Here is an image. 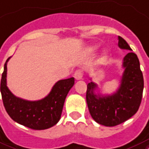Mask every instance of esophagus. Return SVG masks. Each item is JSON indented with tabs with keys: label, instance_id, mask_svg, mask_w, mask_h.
I'll list each match as a JSON object with an SVG mask.
<instances>
[{
	"label": "esophagus",
	"instance_id": "obj_1",
	"mask_svg": "<svg viewBox=\"0 0 149 149\" xmlns=\"http://www.w3.org/2000/svg\"><path fill=\"white\" fill-rule=\"evenodd\" d=\"M74 77H75V79H77V80H79V79H82V77H83L82 71H81L80 70H77L74 73Z\"/></svg>",
	"mask_w": 149,
	"mask_h": 149
}]
</instances>
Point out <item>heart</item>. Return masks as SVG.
<instances>
[{
	"mask_svg": "<svg viewBox=\"0 0 149 149\" xmlns=\"http://www.w3.org/2000/svg\"><path fill=\"white\" fill-rule=\"evenodd\" d=\"M97 49V46H92V47H89V52H95V51H96V50Z\"/></svg>",
	"mask_w": 149,
	"mask_h": 149,
	"instance_id": "1",
	"label": "heart"
}]
</instances>
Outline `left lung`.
Segmentation results:
<instances>
[{
	"mask_svg": "<svg viewBox=\"0 0 149 149\" xmlns=\"http://www.w3.org/2000/svg\"><path fill=\"white\" fill-rule=\"evenodd\" d=\"M118 40L120 48L132 51L123 38L119 36ZM120 86L112 94L99 93L98 86L92 80L87 84L86 99L90 114L97 123L105 127L125 122L138 112L141 105L144 79L137 54L129 52L123 59Z\"/></svg>",
	"mask_w": 149,
	"mask_h": 149,
	"instance_id": "obj_1",
	"label": "left lung"
}]
</instances>
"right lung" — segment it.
Segmentation results:
<instances>
[{
	"instance_id": "right-lung-1",
	"label": "right lung",
	"mask_w": 149,
	"mask_h": 149,
	"mask_svg": "<svg viewBox=\"0 0 149 149\" xmlns=\"http://www.w3.org/2000/svg\"><path fill=\"white\" fill-rule=\"evenodd\" d=\"M7 59L1 81V93L4 108L12 120L33 130H45L58 122L65 100L74 85V78L60 79L42 99L29 101L13 95L7 86Z\"/></svg>"
}]
</instances>
